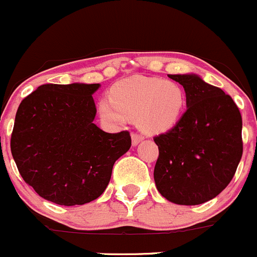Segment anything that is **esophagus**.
I'll use <instances>...</instances> for the list:
<instances>
[{
    "label": "esophagus",
    "mask_w": 257,
    "mask_h": 257,
    "mask_svg": "<svg viewBox=\"0 0 257 257\" xmlns=\"http://www.w3.org/2000/svg\"><path fill=\"white\" fill-rule=\"evenodd\" d=\"M131 139H132V145H134V146H136L139 142H141L142 140H144V136L140 134H132Z\"/></svg>",
    "instance_id": "obj_1"
}]
</instances>
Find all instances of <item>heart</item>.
<instances>
[{"instance_id": "heart-1", "label": "heart", "mask_w": 257, "mask_h": 257, "mask_svg": "<svg viewBox=\"0 0 257 257\" xmlns=\"http://www.w3.org/2000/svg\"><path fill=\"white\" fill-rule=\"evenodd\" d=\"M185 106L186 96L177 82L134 76L112 86L110 98L98 102V113L110 125H123L128 117H136L142 131L160 134L179 122Z\"/></svg>"}]
</instances>
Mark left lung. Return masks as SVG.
<instances>
[{
  "mask_svg": "<svg viewBox=\"0 0 257 257\" xmlns=\"http://www.w3.org/2000/svg\"><path fill=\"white\" fill-rule=\"evenodd\" d=\"M169 77L184 86L187 110L174 127L154 137L155 184L174 204H204L235 175L242 156V118L232 98L200 76Z\"/></svg>",
  "mask_w": 257,
  "mask_h": 257,
  "instance_id": "8db88e82",
  "label": "left lung"
}]
</instances>
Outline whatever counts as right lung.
Masks as SVG:
<instances>
[{"mask_svg": "<svg viewBox=\"0 0 257 257\" xmlns=\"http://www.w3.org/2000/svg\"><path fill=\"white\" fill-rule=\"evenodd\" d=\"M100 83H47L20 103L11 152L26 184L51 202L93 201L110 182L112 167L131 147L128 131L108 134L93 123L92 95Z\"/></svg>", "mask_w": 257, "mask_h": 257, "instance_id": "obj_1", "label": "right lung"}]
</instances>
